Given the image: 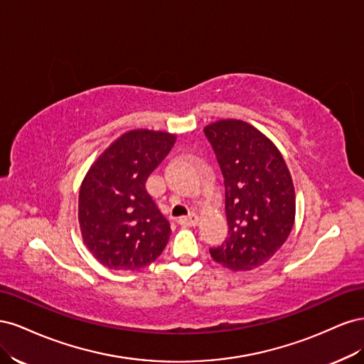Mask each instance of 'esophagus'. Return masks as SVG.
Instances as JSON below:
<instances>
[{
	"instance_id": "esophagus-1",
	"label": "esophagus",
	"mask_w": 364,
	"mask_h": 364,
	"mask_svg": "<svg viewBox=\"0 0 364 364\" xmlns=\"http://www.w3.org/2000/svg\"><path fill=\"white\" fill-rule=\"evenodd\" d=\"M197 223H199V215H197L196 213H191L190 215L179 218V225H182V226H196Z\"/></svg>"
}]
</instances>
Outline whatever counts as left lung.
<instances>
[{
    "label": "left lung",
    "instance_id": "1",
    "mask_svg": "<svg viewBox=\"0 0 364 364\" xmlns=\"http://www.w3.org/2000/svg\"><path fill=\"white\" fill-rule=\"evenodd\" d=\"M203 130L225 178L229 226L223 245L209 252L229 270L259 267L294 225L296 194L287 164L273 141L243 119H217Z\"/></svg>",
    "mask_w": 364,
    "mask_h": 364
}]
</instances>
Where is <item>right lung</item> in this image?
<instances>
[{
	"mask_svg": "<svg viewBox=\"0 0 364 364\" xmlns=\"http://www.w3.org/2000/svg\"><path fill=\"white\" fill-rule=\"evenodd\" d=\"M176 134L135 129L105 149L79 191L83 243L107 269L135 272L165 249L170 223L146 190L151 171L168 155Z\"/></svg>",
	"mask_w": 364,
	"mask_h": 364,
	"instance_id": "right-lung-1",
	"label": "right lung"
}]
</instances>
